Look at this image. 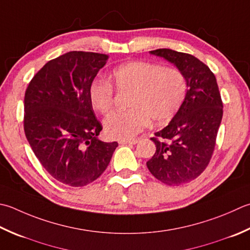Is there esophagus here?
<instances>
[{"label":"esophagus","instance_id":"obj_1","mask_svg":"<svg viewBox=\"0 0 250 250\" xmlns=\"http://www.w3.org/2000/svg\"><path fill=\"white\" fill-rule=\"evenodd\" d=\"M138 143H139V140H130V141L120 140L119 141V144H121V145H134V144H138Z\"/></svg>","mask_w":250,"mask_h":250}]
</instances>
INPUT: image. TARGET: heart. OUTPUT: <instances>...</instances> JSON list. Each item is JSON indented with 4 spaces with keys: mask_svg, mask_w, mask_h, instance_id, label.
Returning a JSON list of instances; mask_svg holds the SVG:
<instances>
[{
    "mask_svg": "<svg viewBox=\"0 0 250 250\" xmlns=\"http://www.w3.org/2000/svg\"><path fill=\"white\" fill-rule=\"evenodd\" d=\"M111 78L119 91L132 92L128 102L130 109L115 112L104 120L107 135L114 139H133L147 128L150 120L156 125H167L187 97V77L177 67L134 61L115 68ZM89 96L93 107L101 114H108L114 107L115 90L109 81H93Z\"/></svg>",
    "mask_w": 250,
    "mask_h": 250,
    "instance_id": "1",
    "label": "heart"
}]
</instances>
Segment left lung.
Instances as JSON below:
<instances>
[{
	"instance_id": "1",
	"label": "left lung",
	"mask_w": 250,
	"mask_h": 250,
	"mask_svg": "<svg viewBox=\"0 0 250 250\" xmlns=\"http://www.w3.org/2000/svg\"><path fill=\"white\" fill-rule=\"evenodd\" d=\"M149 53L183 71L188 92L173 119L150 139L156 151L146 165L160 182L184 184L202 174L211 159L223 115L221 95L216 77L198 58L170 48Z\"/></svg>"
}]
</instances>
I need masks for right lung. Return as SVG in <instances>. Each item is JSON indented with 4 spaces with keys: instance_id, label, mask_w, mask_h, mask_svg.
Wrapping results in <instances>:
<instances>
[{
    "instance_id": "right-lung-1",
    "label": "right lung",
    "mask_w": 250,
    "mask_h": 250,
    "mask_svg": "<svg viewBox=\"0 0 250 250\" xmlns=\"http://www.w3.org/2000/svg\"><path fill=\"white\" fill-rule=\"evenodd\" d=\"M108 55L72 51L47 62L24 93L23 129L34 155L52 177L73 188L104 172L118 143L99 140L103 126L89 87Z\"/></svg>"
}]
</instances>
